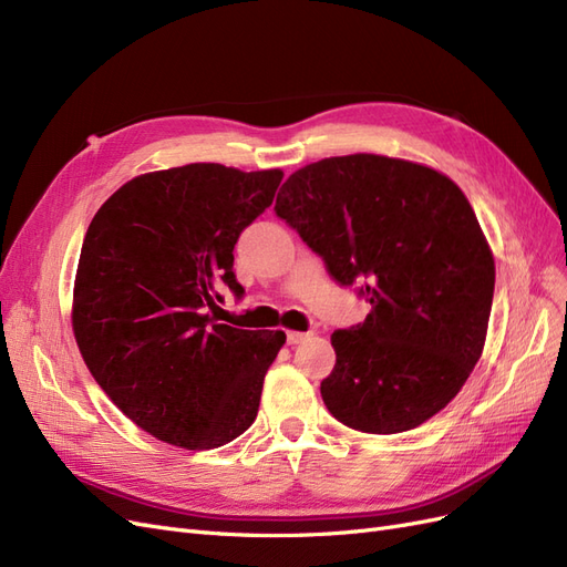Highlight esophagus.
I'll use <instances>...</instances> for the list:
<instances>
[{
  "label": "esophagus",
  "instance_id": "34e87169",
  "mask_svg": "<svg viewBox=\"0 0 567 567\" xmlns=\"http://www.w3.org/2000/svg\"><path fill=\"white\" fill-rule=\"evenodd\" d=\"M312 336V331H288L286 333V342H288V346H300V342H305L307 338H310Z\"/></svg>",
  "mask_w": 567,
  "mask_h": 567
}]
</instances>
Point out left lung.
I'll return each instance as SVG.
<instances>
[{
    "label": "left lung",
    "mask_w": 567,
    "mask_h": 567,
    "mask_svg": "<svg viewBox=\"0 0 567 567\" xmlns=\"http://www.w3.org/2000/svg\"><path fill=\"white\" fill-rule=\"evenodd\" d=\"M274 213L371 305L331 336L326 409L392 435L447 406L483 354L494 298V257L461 188L431 167L354 153L290 175Z\"/></svg>",
    "instance_id": "obj_1"
}]
</instances>
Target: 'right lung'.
<instances>
[{
  "label": "right lung",
  "mask_w": 567,
  "mask_h": 567,
  "mask_svg": "<svg viewBox=\"0 0 567 567\" xmlns=\"http://www.w3.org/2000/svg\"><path fill=\"white\" fill-rule=\"evenodd\" d=\"M281 169L194 163L134 177L84 234L73 331L84 364L142 431L184 450L246 433L284 331L217 323L236 298L234 246L274 200Z\"/></svg>",
  "instance_id": "add662e5"
}]
</instances>
